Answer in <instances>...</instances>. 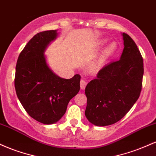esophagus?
I'll use <instances>...</instances> for the list:
<instances>
[{
  "label": "esophagus",
  "mask_w": 156,
  "mask_h": 156,
  "mask_svg": "<svg viewBox=\"0 0 156 156\" xmlns=\"http://www.w3.org/2000/svg\"><path fill=\"white\" fill-rule=\"evenodd\" d=\"M87 81H85L84 80H81L80 82V88L81 89H85L86 86H87Z\"/></svg>",
  "instance_id": "esophagus-1"
}]
</instances>
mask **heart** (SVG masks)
<instances>
[{
    "mask_svg": "<svg viewBox=\"0 0 156 156\" xmlns=\"http://www.w3.org/2000/svg\"><path fill=\"white\" fill-rule=\"evenodd\" d=\"M108 42V40L105 39H102L100 40L97 41L94 45V50L98 51L100 48H103L105 44ZM116 50H117V44L114 43V42H112L105 48V50L102 52L101 55L99 56V58L97 59V61L94 62L93 64V67L94 69H98L105 63V61H106L109 57H111L112 55L115 53Z\"/></svg>",
    "mask_w": 156,
    "mask_h": 156,
    "instance_id": "1",
    "label": "heart"
}]
</instances>
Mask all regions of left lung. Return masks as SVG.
Masks as SVG:
<instances>
[{
	"label": "left lung",
	"instance_id": "1",
	"mask_svg": "<svg viewBox=\"0 0 156 156\" xmlns=\"http://www.w3.org/2000/svg\"><path fill=\"white\" fill-rule=\"evenodd\" d=\"M124 49L120 59L105 64L85 89V115L96 126L119 121L140 95L144 74L143 58L137 45L127 34H122Z\"/></svg>",
	"mask_w": 156,
	"mask_h": 156
}]
</instances>
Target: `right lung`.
Wrapping results in <instances>:
<instances>
[{
  "label": "right lung",
  "mask_w": 156,
  "mask_h": 156,
  "mask_svg": "<svg viewBox=\"0 0 156 156\" xmlns=\"http://www.w3.org/2000/svg\"><path fill=\"white\" fill-rule=\"evenodd\" d=\"M57 37V30L37 34L25 46L16 65L17 98L29 116L45 125L59 120L80 90V75L61 78L47 63L44 51Z\"/></svg>",
  "instance_id": "add662e5"
}]
</instances>
